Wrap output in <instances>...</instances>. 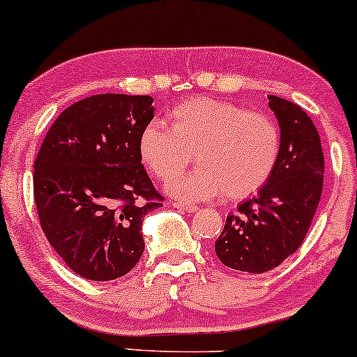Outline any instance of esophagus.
<instances>
[{
  "instance_id": "1",
  "label": "esophagus",
  "mask_w": 357,
  "mask_h": 357,
  "mask_svg": "<svg viewBox=\"0 0 357 357\" xmlns=\"http://www.w3.org/2000/svg\"><path fill=\"white\" fill-rule=\"evenodd\" d=\"M176 209H179V211H186V212H196L197 209H199V207L197 206H194V204H186V202H174L173 204Z\"/></svg>"
}]
</instances>
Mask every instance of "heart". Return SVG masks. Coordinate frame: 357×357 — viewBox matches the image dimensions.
<instances>
[{
    "mask_svg": "<svg viewBox=\"0 0 357 357\" xmlns=\"http://www.w3.org/2000/svg\"><path fill=\"white\" fill-rule=\"evenodd\" d=\"M280 148L282 133L272 116L207 97L178 103L168 126L150 123L139 137L142 163L163 183L178 178L196 156L199 168L169 186L188 201L259 192L277 168Z\"/></svg>",
    "mask_w": 357,
    "mask_h": 357,
    "instance_id": "b5f03b06",
    "label": "heart"
}]
</instances>
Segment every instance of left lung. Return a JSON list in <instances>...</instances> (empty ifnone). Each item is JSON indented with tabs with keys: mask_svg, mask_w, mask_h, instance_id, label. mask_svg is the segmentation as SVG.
Returning a JSON list of instances; mask_svg holds the SVG:
<instances>
[{
	"mask_svg": "<svg viewBox=\"0 0 357 357\" xmlns=\"http://www.w3.org/2000/svg\"><path fill=\"white\" fill-rule=\"evenodd\" d=\"M282 133L272 178L225 219L215 254L225 267L264 273L295 254L310 231L323 192L324 156L313 121L296 103L268 96Z\"/></svg>",
	"mask_w": 357,
	"mask_h": 357,
	"instance_id": "left-lung-1",
	"label": "left lung"
}]
</instances>
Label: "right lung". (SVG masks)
Segmentation results:
<instances>
[{
	"mask_svg": "<svg viewBox=\"0 0 357 357\" xmlns=\"http://www.w3.org/2000/svg\"><path fill=\"white\" fill-rule=\"evenodd\" d=\"M150 96L100 93L66 108L34 161L40 227L80 277H123L145 250L142 224L165 197L139 158V137L155 116Z\"/></svg>",
	"mask_w": 357,
	"mask_h": 357,
	"instance_id": "obj_1",
	"label": "right lung"
}]
</instances>
